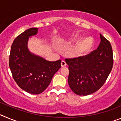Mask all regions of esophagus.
<instances>
[{
	"instance_id": "obj_1",
	"label": "esophagus",
	"mask_w": 121,
	"mask_h": 121,
	"mask_svg": "<svg viewBox=\"0 0 121 121\" xmlns=\"http://www.w3.org/2000/svg\"><path fill=\"white\" fill-rule=\"evenodd\" d=\"M67 65V62L65 60H62L61 62V66L62 67H65Z\"/></svg>"
}]
</instances>
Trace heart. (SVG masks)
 I'll return each instance as SVG.
<instances>
[{"label": "heart", "instance_id": "b5f03b06", "mask_svg": "<svg viewBox=\"0 0 121 121\" xmlns=\"http://www.w3.org/2000/svg\"><path fill=\"white\" fill-rule=\"evenodd\" d=\"M93 39L90 37H87L85 39L80 40L74 49V54L76 56H82L90 51L92 48Z\"/></svg>", "mask_w": 121, "mask_h": 121}]
</instances>
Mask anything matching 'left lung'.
Returning a JSON list of instances; mask_svg holds the SVG:
<instances>
[{
	"mask_svg": "<svg viewBox=\"0 0 121 121\" xmlns=\"http://www.w3.org/2000/svg\"><path fill=\"white\" fill-rule=\"evenodd\" d=\"M96 50L82 56L66 58L68 65V82L75 94L86 96L96 92L104 84L113 65V50L110 42L100 34Z\"/></svg>",
	"mask_w": 121,
	"mask_h": 121,
	"instance_id": "1",
	"label": "left lung"
}]
</instances>
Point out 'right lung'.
<instances>
[{
  "instance_id": "add662e5",
  "label": "right lung",
  "mask_w": 121,
  "mask_h": 121,
  "mask_svg": "<svg viewBox=\"0 0 121 121\" xmlns=\"http://www.w3.org/2000/svg\"><path fill=\"white\" fill-rule=\"evenodd\" d=\"M37 30V28H31L19 35L13 42L9 58V68L15 82L20 88L33 95L45 90L61 67L60 60L48 61L28 51L29 37L36 35Z\"/></svg>"
}]
</instances>
